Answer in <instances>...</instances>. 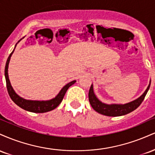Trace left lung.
Wrapping results in <instances>:
<instances>
[{
  "label": "left lung",
  "instance_id": "8db88e82",
  "mask_svg": "<svg viewBox=\"0 0 155 155\" xmlns=\"http://www.w3.org/2000/svg\"><path fill=\"white\" fill-rule=\"evenodd\" d=\"M150 84L151 81L147 90L138 98L125 104H106L104 103H102L95 96L93 91V85L92 84L90 88V91H89V101H90L92 108L101 114L108 117L122 116V115H125L134 111L141 104L149 87H150Z\"/></svg>",
  "mask_w": 155,
  "mask_h": 155
}]
</instances>
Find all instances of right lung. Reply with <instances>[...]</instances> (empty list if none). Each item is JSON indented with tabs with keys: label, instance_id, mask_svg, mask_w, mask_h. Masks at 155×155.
<instances>
[{
	"label": "right lung",
	"instance_id": "right-lung-1",
	"mask_svg": "<svg viewBox=\"0 0 155 155\" xmlns=\"http://www.w3.org/2000/svg\"><path fill=\"white\" fill-rule=\"evenodd\" d=\"M21 40H22V38H21L18 42L20 41ZM17 43L16 44L15 47L16 46H17ZM15 49L12 51V52L11 53L9 56H8L6 63V67H5V78H6V87H7V90H8V95H9L10 97L12 98V100L20 108L26 110V111L34 112V113H44V112L50 111L51 110L54 109L55 108L58 107V106L60 105V103L62 102V101H63L64 95H65V92H66L68 89L76 82V80L71 81V82L67 84L66 85H65V86L63 87V89L60 90L59 93H58V95H57L54 98L51 99V100L49 101H41L25 100V99L22 98V97H21L20 96H19L17 93H16L15 90H14V89L12 88V85H11L9 79H8V63H9L11 57H12V54H13Z\"/></svg>",
	"mask_w": 155,
	"mask_h": 155
}]
</instances>
